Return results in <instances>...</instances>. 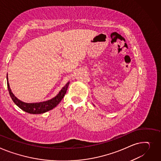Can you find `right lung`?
Wrapping results in <instances>:
<instances>
[{
    "mask_svg": "<svg viewBox=\"0 0 161 161\" xmlns=\"http://www.w3.org/2000/svg\"><path fill=\"white\" fill-rule=\"evenodd\" d=\"M6 77H7L8 89L12 100L20 109L30 114H42V113H46L50 110H52V109L56 108V107L61 101V100L63 98L64 96H65V94H66L67 90L68 89V87L70 83V81H68L65 86H64L61 89V90L59 92V93L55 96V97H53L50 100L44 101V102H36V103H26L19 100L13 94V92H12V90H11L9 87L8 74H7Z\"/></svg>",
    "mask_w": 161,
    "mask_h": 161,
    "instance_id": "add662e5",
    "label": "right lung"
}]
</instances>
